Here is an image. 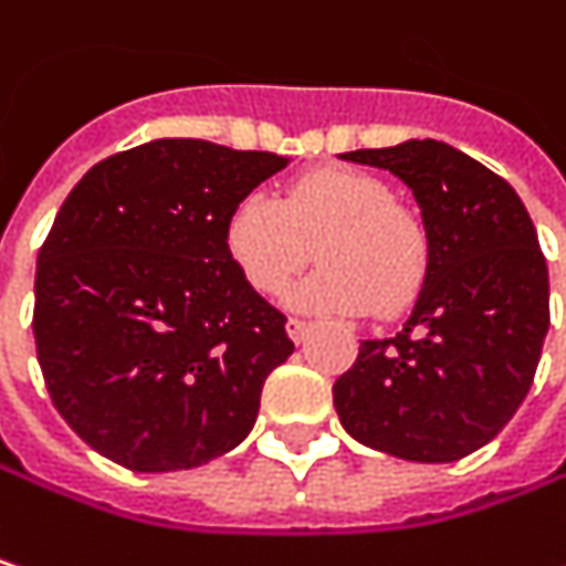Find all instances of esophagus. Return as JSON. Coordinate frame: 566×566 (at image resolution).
<instances>
[{
    "instance_id": "34e87169",
    "label": "esophagus",
    "mask_w": 566,
    "mask_h": 566,
    "mask_svg": "<svg viewBox=\"0 0 566 566\" xmlns=\"http://www.w3.org/2000/svg\"><path fill=\"white\" fill-rule=\"evenodd\" d=\"M286 332H290V338H293V342L300 344L308 338V332H312V322H305V318H290V322H286Z\"/></svg>"
}]
</instances>
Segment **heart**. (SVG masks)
<instances>
[{
	"instance_id": "obj_1",
	"label": "heart",
	"mask_w": 566,
	"mask_h": 566,
	"mask_svg": "<svg viewBox=\"0 0 566 566\" xmlns=\"http://www.w3.org/2000/svg\"><path fill=\"white\" fill-rule=\"evenodd\" d=\"M224 251L261 296L283 293L315 254L325 266L290 300L335 315H399L419 300L431 270L422 216L396 202L380 177L354 167L308 170L283 199L241 196L224 219Z\"/></svg>"
}]
</instances>
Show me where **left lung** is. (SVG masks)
Segmentation results:
<instances>
[{
    "label": "left lung",
    "mask_w": 566,
    "mask_h": 566,
    "mask_svg": "<svg viewBox=\"0 0 566 566\" xmlns=\"http://www.w3.org/2000/svg\"><path fill=\"white\" fill-rule=\"evenodd\" d=\"M406 182L431 234V270L402 332L360 342L335 409L360 444L448 464L493 441L528 396L551 308L547 263L518 192L441 142L350 150Z\"/></svg>",
    "instance_id": "1"
}]
</instances>
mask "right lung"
<instances>
[{
    "mask_svg": "<svg viewBox=\"0 0 566 566\" xmlns=\"http://www.w3.org/2000/svg\"><path fill=\"white\" fill-rule=\"evenodd\" d=\"M290 160L160 138L99 160L38 251L34 344L66 424L138 473L238 448L293 342L224 251L231 206Z\"/></svg>",
    "mask_w": 566,
    "mask_h": 566,
    "instance_id": "right-lung-1",
    "label": "right lung"
}]
</instances>
